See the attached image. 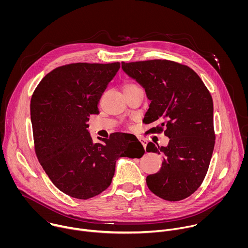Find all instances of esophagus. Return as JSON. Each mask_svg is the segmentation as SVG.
I'll return each mask as SVG.
<instances>
[{"label":"esophagus","instance_id":"1","mask_svg":"<svg viewBox=\"0 0 248 248\" xmlns=\"http://www.w3.org/2000/svg\"><path fill=\"white\" fill-rule=\"evenodd\" d=\"M139 141L141 142V144L143 145L144 149H146V146H147V141H146L145 139H143V138H139Z\"/></svg>","mask_w":248,"mask_h":248}]
</instances>
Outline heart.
<instances>
[{
  "label": "heart",
  "instance_id": "b5f03b06",
  "mask_svg": "<svg viewBox=\"0 0 248 248\" xmlns=\"http://www.w3.org/2000/svg\"><path fill=\"white\" fill-rule=\"evenodd\" d=\"M134 87H137L135 84L133 83H126L124 86V91L125 90H128V89H131V88H134Z\"/></svg>",
  "mask_w": 248,
  "mask_h": 248
}]
</instances>
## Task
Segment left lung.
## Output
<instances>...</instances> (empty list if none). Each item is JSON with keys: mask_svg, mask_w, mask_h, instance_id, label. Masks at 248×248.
Here are the masks:
<instances>
[{"mask_svg": "<svg viewBox=\"0 0 248 248\" xmlns=\"http://www.w3.org/2000/svg\"><path fill=\"white\" fill-rule=\"evenodd\" d=\"M124 72L143 87L151 101L143 123H162L152 131L170 138L167 146L149 142L146 151L164 155L148 188L168 201L190 196L202 184L215 145L213 100L203 81L184 64L167 60L122 62ZM150 129V130H151Z\"/></svg>", "mask_w": 248, "mask_h": 248, "instance_id": "1", "label": "left lung"}]
</instances>
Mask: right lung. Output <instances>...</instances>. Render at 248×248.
<instances>
[{
  "instance_id": "add662e5",
  "label": "right lung",
  "mask_w": 248,
  "mask_h": 248,
  "mask_svg": "<svg viewBox=\"0 0 248 248\" xmlns=\"http://www.w3.org/2000/svg\"><path fill=\"white\" fill-rule=\"evenodd\" d=\"M120 69V62H78L49 73L30 102L35 152L52 183L63 193L88 199L107 189L122 157L145 153L136 139L124 149L122 134L94 143L87 127L99 114L101 96Z\"/></svg>"
}]
</instances>
